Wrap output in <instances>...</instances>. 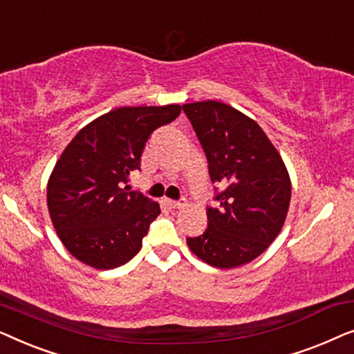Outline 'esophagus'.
<instances>
[{"label": "esophagus", "mask_w": 354, "mask_h": 354, "mask_svg": "<svg viewBox=\"0 0 354 354\" xmlns=\"http://www.w3.org/2000/svg\"><path fill=\"white\" fill-rule=\"evenodd\" d=\"M166 205L171 209H180L182 206H185V198H182V200H166Z\"/></svg>", "instance_id": "esophagus-1"}]
</instances>
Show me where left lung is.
Masks as SVG:
<instances>
[{
    "label": "left lung",
    "mask_w": 354,
    "mask_h": 354,
    "mask_svg": "<svg viewBox=\"0 0 354 354\" xmlns=\"http://www.w3.org/2000/svg\"><path fill=\"white\" fill-rule=\"evenodd\" d=\"M207 159L214 206L207 227L187 243L198 258L221 269L239 268L264 253L287 217L292 183L263 129L221 101L183 104Z\"/></svg>",
    "instance_id": "1"
}]
</instances>
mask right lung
Instances as JSON below:
<instances>
[{"label":"right lung","mask_w":354,"mask_h":354,"mask_svg":"<svg viewBox=\"0 0 354 354\" xmlns=\"http://www.w3.org/2000/svg\"><path fill=\"white\" fill-rule=\"evenodd\" d=\"M180 106H125L85 125L67 145L48 180V209L69 253L95 269H114L142 250L161 214L156 201L125 185L140 171L154 130L180 114Z\"/></svg>","instance_id":"right-lung-1"}]
</instances>
